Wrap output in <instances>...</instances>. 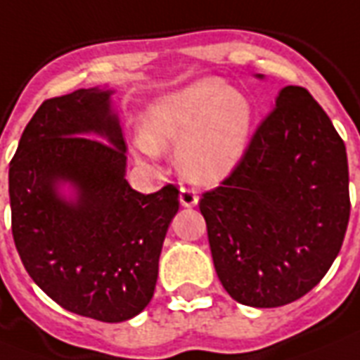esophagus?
<instances>
[{"label":"esophagus","mask_w":360,"mask_h":360,"mask_svg":"<svg viewBox=\"0 0 360 360\" xmlns=\"http://www.w3.org/2000/svg\"><path fill=\"white\" fill-rule=\"evenodd\" d=\"M198 202V193L193 188H180V204L186 208H191Z\"/></svg>","instance_id":"esophagus-1"}]
</instances>
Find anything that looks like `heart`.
<instances>
[{
	"instance_id": "b5f03b06",
	"label": "heart",
	"mask_w": 360,
	"mask_h": 360,
	"mask_svg": "<svg viewBox=\"0 0 360 360\" xmlns=\"http://www.w3.org/2000/svg\"><path fill=\"white\" fill-rule=\"evenodd\" d=\"M252 108L238 89L217 79H200L152 103L141 150L178 146L184 176L197 184H217L234 171L245 154Z\"/></svg>"
}]
</instances>
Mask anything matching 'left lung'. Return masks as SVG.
Here are the masks:
<instances>
[{"label":"left lung","instance_id":"1","mask_svg":"<svg viewBox=\"0 0 360 360\" xmlns=\"http://www.w3.org/2000/svg\"><path fill=\"white\" fill-rule=\"evenodd\" d=\"M198 208L217 277L238 303L283 307L326 277L349 221V172L344 141L307 89L278 93Z\"/></svg>","mask_w":360,"mask_h":360}]
</instances>
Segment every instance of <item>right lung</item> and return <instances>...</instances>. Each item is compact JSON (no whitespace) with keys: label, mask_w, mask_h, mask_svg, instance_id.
Wrapping results in <instances>:
<instances>
[{"label":"right lung","mask_w":360,"mask_h":360,"mask_svg":"<svg viewBox=\"0 0 360 360\" xmlns=\"http://www.w3.org/2000/svg\"><path fill=\"white\" fill-rule=\"evenodd\" d=\"M109 94L79 89L40 103L11 160L8 197L14 245L39 288L74 314L115 323L150 303L180 202L172 184L131 189ZM61 179L77 186L76 203L55 193Z\"/></svg>","instance_id":"obj_1"}]
</instances>
